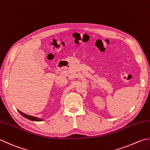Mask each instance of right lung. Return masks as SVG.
Here are the masks:
<instances>
[{"label": "right lung", "instance_id": "add662e5", "mask_svg": "<svg viewBox=\"0 0 150 150\" xmlns=\"http://www.w3.org/2000/svg\"><path fill=\"white\" fill-rule=\"evenodd\" d=\"M18 112L20 113V114L23 116L24 117L27 118V119L29 120H31V121H43L44 120L41 119V118H38V117H34V116H31V115H27L24 114V113L21 112V111H19V110H18Z\"/></svg>", "mask_w": 150, "mask_h": 150}]
</instances>
